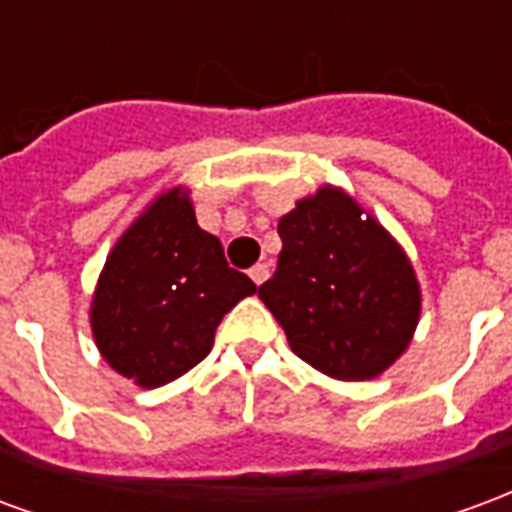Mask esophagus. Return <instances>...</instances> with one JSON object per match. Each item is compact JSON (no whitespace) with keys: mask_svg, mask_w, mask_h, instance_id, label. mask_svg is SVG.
Here are the masks:
<instances>
[{"mask_svg":"<svg viewBox=\"0 0 512 512\" xmlns=\"http://www.w3.org/2000/svg\"><path fill=\"white\" fill-rule=\"evenodd\" d=\"M249 277H252V282H255V285H263V282H266V279H268V266H266V263H257V266L249 268Z\"/></svg>","mask_w":512,"mask_h":512,"instance_id":"34e87169","label":"esophagus"}]
</instances>
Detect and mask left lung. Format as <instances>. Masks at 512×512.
<instances>
[{"label": "left lung", "instance_id": "1", "mask_svg": "<svg viewBox=\"0 0 512 512\" xmlns=\"http://www.w3.org/2000/svg\"><path fill=\"white\" fill-rule=\"evenodd\" d=\"M277 230V271L257 296L293 354L340 381L381 376L408 348L422 310L403 246L334 186L296 202Z\"/></svg>", "mask_w": 512, "mask_h": 512}]
</instances>
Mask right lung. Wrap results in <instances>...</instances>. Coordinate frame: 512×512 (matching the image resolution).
Wrapping results in <instances>:
<instances>
[{
  "instance_id": "obj_1",
  "label": "right lung",
  "mask_w": 512,
  "mask_h": 512,
  "mask_svg": "<svg viewBox=\"0 0 512 512\" xmlns=\"http://www.w3.org/2000/svg\"><path fill=\"white\" fill-rule=\"evenodd\" d=\"M255 290L227 266L222 241L197 224L189 191L175 186L106 257L90 307L95 345L120 376L164 386L211 354L216 326Z\"/></svg>"
}]
</instances>
